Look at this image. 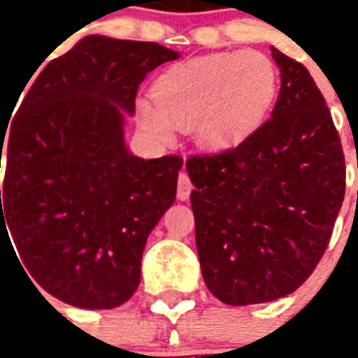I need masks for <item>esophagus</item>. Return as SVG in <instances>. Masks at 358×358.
Masks as SVG:
<instances>
[{
	"label": "esophagus",
	"mask_w": 358,
	"mask_h": 358,
	"mask_svg": "<svg viewBox=\"0 0 358 358\" xmlns=\"http://www.w3.org/2000/svg\"><path fill=\"white\" fill-rule=\"evenodd\" d=\"M192 189H194V186H192V180H189V176H187L186 172H180L178 192H176L180 201H187V199H189V194H192Z\"/></svg>",
	"instance_id": "34e87169"
}]
</instances>
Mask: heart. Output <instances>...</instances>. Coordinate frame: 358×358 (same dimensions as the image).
<instances>
[{"label": "heart", "mask_w": 358, "mask_h": 358, "mask_svg": "<svg viewBox=\"0 0 358 358\" xmlns=\"http://www.w3.org/2000/svg\"><path fill=\"white\" fill-rule=\"evenodd\" d=\"M278 71L259 51H220L171 66L153 86L155 101L136 103L143 132L166 143L178 128L195 130L199 145L224 151L240 145L268 118Z\"/></svg>", "instance_id": "1"}]
</instances>
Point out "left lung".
Returning a JSON list of instances; mask_svg holds the SVG:
<instances>
[{
    "label": "left lung",
    "mask_w": 358,
    "mask_h": 358,
    "mask_svg": "<svg viewBox=\"0 0 358 358\" xmlns=\"http://www.w3.org/2000/svg\"><path fill=\"white\" fill-rule=\"evenodd\" d=\"M270 50L282 80L272 118L236 149L186 161L203 280L234 307L295 292L322 259L345 195L320 90L301 63Z\"/></svg>",
    "instance_id": "8db88e82"
}]
</instances>
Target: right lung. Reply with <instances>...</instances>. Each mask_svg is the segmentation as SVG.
I'll use <instances>...</instances> for the list:
<instances>
[{
  "label": "right lung",
  "instance_id": "1",
  "mask_svg": "<svg viewBox=\"0 0 358 358\" xmlns=\"http://www.w3.org/2000/svg\"><path fill=\"white\" fill-rule=\"evenodd\" d=\"M178 57L155 42L86 36L36 66L0 130V236L9 229L28 278L73 307L132 297L145 241L176 199L184 161L132 155L124 126L148 73Z\"/></svg>",
  "mask_w": 358,
  "mask_h": 358
}]
</instances>
